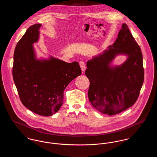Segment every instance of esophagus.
<instances>
[{
    "mask_svg": "<svg viewBox=\"0 0 157 157\" xmlns=\"http://www.w3.org/2000/svg\"><path fill=\"white\" fill-rule=\"evenodd\" d=\"M79 66L82 69V72H84L85 71V62L83 61H80L79 62Z\"/></svg>",
    "mask_w": 157,
    "mask_h": 157,
    "instance_id": "esophagus-1",
    "label": "esophagus"
}]
</instances>
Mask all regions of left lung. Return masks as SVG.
Returning a JSON list of instances; mask_svg holds the SVG:
<instances>
[{
    "label": "left lung",
    "instance_id": "left-lung-1",
    "mask_svg": "<svg viewBox=\"0 0 157 157\" xmlns=\"http://www.w3.org/2000/svg\"><path fill=\"white\" fill-rule=\"evenodd\" d=\"M124 54L127 60L118 67L109 65L115 56ZM142 54L126 23L122 25L112 46L86 63L85 75L90 82V102L109 115L122 112L134 104L144 79Z\"/></svg>",
    "mask_w": 157,
    "mask_h": 157
}]
</instances>
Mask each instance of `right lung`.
<instances>
[{
  "mask_svg": "<svg viewBox=\"0 0 157 157\" xmlns=\"http://www.w3.org/2000/svg\"><path fill=\"white\" fill-rule=\"evenodd\" d=\"M41 24L30 26L15 48L13 78L23 105L36 114L48 117L63 104L67 85L81 74L78 62L67 63L51 57L37 60L33 44L39 39Z\"/></svg>",
  "mask_w": 157,
  "mask_h": 157,
  "instance_id": "right-lung-1",
  "label": "right lung"
}]
</instances>
